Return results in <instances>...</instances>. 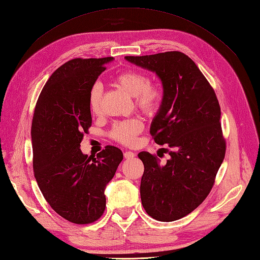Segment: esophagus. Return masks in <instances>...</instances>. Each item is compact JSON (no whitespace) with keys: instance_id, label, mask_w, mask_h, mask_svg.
I'll return each mask as SVG.
<instances>
[{"instance_id":"esophagus-1","label":"esophagus","mask_w":260,"mask_h":260,"mask_svg":"<svg viewBox=\"0 0 260 260\" xmlns=\"http://www.w3.org/2000/svg\"><path fill=\"white\" fill-rule=\"evenodd\" d=\"M123 155H124L125 159H134V157L136 156V153H135V152H132V151H125Z\"/></svg>"}]
</instances>
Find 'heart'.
Masks as SVG:
<instances>
[{"label": "heart", "instance_id": "obj_1", "mask_svg": "<svg viewBox=\"0 0 260 260\" xmlns=\"http://www.w3.org/2000/svg\"><path fill=\"white\" fill-rule=\"evenodd\" d=\"M113 85L120 90L135 97L138 109L148 116H153L160 109L163 100V88L159 84L149 82L147 75L137 71H124L118 74L112 80ZM101 96L103 89L100 85H94L89 93V109L93 115H99L101 111ZM144 128L141 119L134 118L113 124L110 136L120 143L134 145L137 142L138 135Z\"/></svg>", "mask_w": 260, "mask_h": 260}]
</instances>
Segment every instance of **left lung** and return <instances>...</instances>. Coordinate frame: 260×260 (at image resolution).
I'll list each match as a JSON object with an SVG mask.
<instances>
[{"label":"left lung","instance_id":"8db88e82","mask_svg":"<svg viewBox=\"0 0 260 260\" xmlns=\"http://www.w3.org/2000/svg\"><path fill=\"white\" fill-rule=\"evenodd\" d=\"M124 58L161 80L163 100L150 134L157 144L172 148L164 164L149 152L138 154L144 166L143 208L156 220L180 219L206 199L224 160L218 100L195 62L181 52Z\"/></svg>","mask_w":260,"mask_h":260}]
</instances>
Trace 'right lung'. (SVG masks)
I'll return each mask as SVG.
<instances>
[{"instance_id":"right-lung-1","label":"right lung","mask_w":260,"mask_h":260,"mask_svg":"<svg viewBox=\"0 0 260 260\" xmlns=\"http://www.w3.org/2000/svg\"><path fill=\"white\" fill-rule=\"evenodd\" d=\"M112 60L65 62L47 80L34 110L30 136L36 182L50 207L75 224L92 223L104 214L106 186L123 159L112 145L92 161L80 150L91 125L90 90Z\"/></svg>"}]
</instances>
